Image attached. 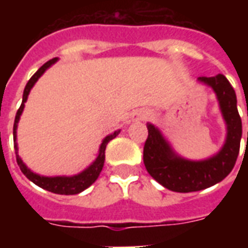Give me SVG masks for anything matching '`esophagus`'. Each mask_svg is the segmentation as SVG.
<instances>
[{"mask_svg": "<svg viewBox=\"0 0 248 248\" xmlns=\"http://www.w3.org/2000/svg\"><path fill=\"white\" fill-rule=\"evenodd\" d=\"M145 117H146V114H145V113H138V114H135L134 121H142V119L145 118Z\"/></svg>", "mask_w": 248, "mask_h": 248, "instance_id": "obj_1", "label": "esophagus"}]
</instances>
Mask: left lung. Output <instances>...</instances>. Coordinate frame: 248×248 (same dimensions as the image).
Segmentation results:
<instances>
[{
    "label": "left lung",
    "instance_id": "left-lung-1",
    "mask_svg": "<svg viewBox=\"0 0 248 248\" xmlns=\"http://www.w3.org/2000/svg\"><path fill=\"white\" fill-rule=\"evenodd\" d=\"M199 81L207 83L217 93L220 110L227 124V140L223 149L213 158L201 162L186 161L172 153L161 133L153 124H147L149 135L143 147L146 170L156 182L171 191H199L214 186L231 172L239 154L242 119L236 108L234 89L223 74L202 77Z\"/></svg>",
    "mask_w": 248,
    "mask_h": 248
}]
</instances>
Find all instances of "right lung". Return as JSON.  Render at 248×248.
<instances>
[{
  "label": "right lung",
  "mask_w": 248,
  "mask_h": 248,
  "mask_svg": "<svg viewBox=\"0 0 248 248\" xmlns=\"http://www.w3.org/2000/svg\"><path fill=\"white\" fill-rule=\"evenodd\" d=\"M56 62V58H53L50 61H47L46 63L41 66L38 70L35 71L34 76L31 77L29 79V82L26 83V86H25L24 90V97H22V103H21V106L17 110V114H16V119H14V126H13V138L16 140V130H17V124H18L19 121V115L22 113V110H24L25 102H26V99H28V95H29V92L31 87L34 86V83L37 82V79L40 78L45 70L49 67L50 65H53ZM119 131H115L111 135H108L106 137L105 140H103L102 145H101V149H99V154H98V158L94 161L92 166L86 169L85 171L81 172V174H78V175H74V177H54V178H47V177H40V175H37L33 171H30L28 167L25 166L24 162L21 161V158H19L18 153H17V145H14V149H16V158H17V163H18L19 169H21V171L24 172V175L28 179H30L31 182L35 183L37 186L42 187V188H45L47 191L54 192V194H61V195H74V194H78V192L83 191V190H86L87 187L92 186L93 183L97 181V178L99 177V172L102 171V167L103 163H105V150H106V146L110 140L115 138L117 135H118Z\"/></svg>",
  "instance_id": "add662e5"
}]
</instances>
